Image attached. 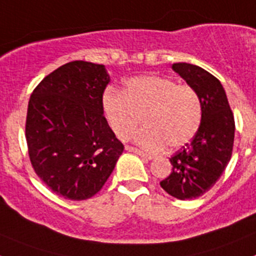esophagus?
<instances>
[{
	"label": "esophagus",
	"instance_id": "34e87169",
	"mask_svg": "<svg viewBox=\"0 0 256 256\" xmlns=\"http://www.w3.org/2000/svg\"><path fill=\"white\" fill-rule=\"evenodd\" d=\"M126 150L132 151V152L137 154V155H140V156H141V158H144V159H146V160H151V159H152V156L148 155V154H144V151L138 150V148H133V146H126Z\"/></svg>",
	"mask_w": 256,
	"mask_h": 256
}]
</instances>
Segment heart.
<instances>
[{"instance_id": "b5f03b06", "label": "heart", "mask_w": 256, "mask_h": 256, "mask_svg": "<svg viewBox=\"0 0 256 256\" xmlns=\"http://www.w3.org/2000/svg\"><path fill=\"white\" fill-rule=\"evenodd\" d=\"M102 108L110 128L122 140L132 137L142 118L146 126L137 142L150 151L182 148L195 137L202 120V102L195 88L159 76L130 79L122 94L108 90Z\"/></svg>"}]
</instances>
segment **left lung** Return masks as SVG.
I'll use <instances>...</instances> for the list:
<instances>
[{
	"label": "left lung",
	"mask_w": 256,
	"mask_h": 256,
	"mask_svg": "<svg viewBox=\"0 0 256 256\" xmlns=\"http://www.w3.org/2000/svg\"><path fill=\"white\" fill-rule=\"evenodd\" d=\"M172 68L200 94L202 120L191 144L170 158L173 169L160 186L173 198L191 200L209 191L224 172L234 150V119L224 88L216 76L187 62Z\"/></svg>",
	"instance_id": "1"
}]
</instances>
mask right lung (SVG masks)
<instances>
[{
    "label": "right lung",
    "instance_id": "right-lung-1",
    "mask_svg": "<svg viewBox=\"0 0 256 256\" xmlns=\"http://www.w3.org/2000/svg\"><path fill=\"white\" fill-rule=\"evenodd\" d=\"M105 66L76 60L30 94L26 138L36 174L56 195L87 200L102 188L124 146L104 116Z\"/></svg>",
    "mask_w": 256,
    "mask_h": 256
}]
</instances>
